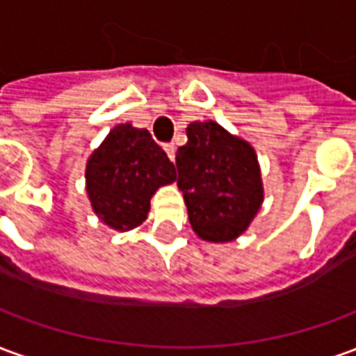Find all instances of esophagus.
<instances>
[{"instance_id": "1", "label": "esophagus", "mask_w": 356, "mask_h": 356, "mask_svg": "<svg viewBox=\"0 0 356 356\" xmlns=\"http://www.w3.org/2000/svg\"><path fill=\"white\" fill-rule=\"evenodd\" d=\"M163 150L168 152L170 160L173 162V160H175V145H173V143H170V145H163Z\"/></svg>"}]
</instances>
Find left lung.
<instances>
[{"label": "left lung", "instance_id": "8db88e82", "mask_svg": "<svg viewBox=\"0 0 356 356\" xmlns=\"http://www.w3.org/2000/svg\"><path fill=\"white\" fill-rule=\"evenodd\" d=\"M186 137L175 156V179L191 227L206 242H232L248 231L263 204L257 154L213 120L188 124Z\"/></svg>", "mask_w": 356, "mask_h": 356}]
</instances>
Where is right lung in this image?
<instances>
[{
	"instance_id": "obj_1",
	"label": "right lung",
	"mask_w": 356,
	"mask_h": 356,
	"mask_svg": "<svg viewBox=\"0 0 356 356\" xmlns=\"http://www.w3.org/2000/svg\"><path fill=\"white\" fill-rule=\"evenodd\" d=\"M175 181V168L147 129L118 124L88 158L86 191L95 216L114 231L147 219L150 198Z\"/></svg>"
}]
</instances>
